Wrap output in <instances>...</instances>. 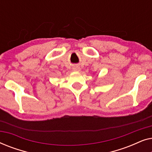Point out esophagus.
Segmentation results:
<instances>
[{"instance_id":"esophagus-1","label":"esophagus","mask_w":152,"mask_h":152,"mask_svg":"<svg viewBox=\"0 0 152 152\" xmlns=\"http://www.w3.org/2000/svg\"><path fill=\"white\" fill-rule=\"evenodd\" d=\"M73 70L75 71H80V67H79V66H75L73 68Z\"/></svg>"}]
</instances>
